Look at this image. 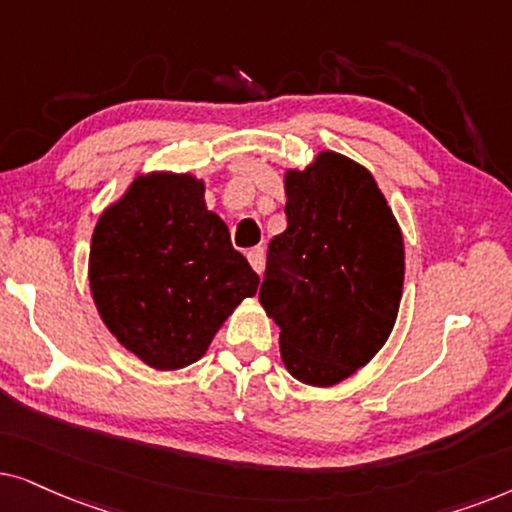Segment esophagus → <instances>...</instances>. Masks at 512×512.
I'll return each mask as SVG.
<instances>
[{
  "label": "esophagus",
  "instance_id": "obj_1",
  "mask_svg": "<svg viewBox=\"0 0 512 512\" xmlns=\"http://www.w3.org/2000/svg\"><path fill=\"white\" fill-rule=\"evenodd\" d=\"M248 262H250V267L257 271V274H262L264 264H267V255H264V248H250L248 250Z\"/></svg>",
  "mask_w": 512,
  "mask_h": 512
}]
</instances>
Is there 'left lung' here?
Returning a JSON list of instances; mask_svg holds the SVG:
<instances>
[{
  "label": "left lung",
  "instance_id": "left-lung-1",
  "mask_svg": "<svg viewBox=\"0 0 512 512\" xmlns=\"http://www.w3.org/2000/svg\"><path fill=\"white\" fill-rule=\"evenodd\" d=\"M288 229L271 238L260 304L281 358L309 386H335L391 335L405 281L398 220L365 166L320 152L285 173Z\"/></svg>",
  "mask_w": 512,
  "mask_h": 512
}]
</instances>
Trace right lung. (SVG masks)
<instances>
[{
  "label": "right lung",
  "instance_id": "add662e5",
  "mask_svg": "<svg viewBox=\"0 0 512 512\" xmlns=\"http://www.w3.org/2000/svg\"><path fill=\"white\" fill-rule=\"evenodd\" d=\"M203 194L192 173L138 175L91 238L88 283L102 323L154 370L196 363L260 285Z\"/></svg>",
  "mask_w": 512,
  "mask_h": 512
}]
</instances>
